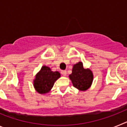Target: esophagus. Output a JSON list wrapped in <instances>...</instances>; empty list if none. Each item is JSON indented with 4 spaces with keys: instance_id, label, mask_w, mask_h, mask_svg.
<instances>
[{
    "instance_id": "obj_1",
    "label": "esophagus",
    "mask_w": 127,
    "mask_h": 127,
    "mask_svg": "<svg viewBox=\"0 0 127 127\" xmlns=\"http://www.w3.org/2000/svg\"><path fill=\"white\" fill-rule=\"evenodd\" d=\"M61 74L63 75V76H65L67 75V71L66 70H62Z\"/></svg>"
}]
</instances>
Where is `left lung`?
<instances>
[{
  "instance_id": "left-lung-1",
  "label": "left lung",
  "mask_w": 127,
  "mask_h": 127,
  "mask_svg": "<svg viewBox=\"0 0 127 127\" xmlns=\"http://www.w3.org/2000/svg\"><path fill=\"white\" fill-rule=\"evenodd\" d=\"M69 78L75 88L79 90L85 91L92 85L94 75L90 69H84L83 63L79 62L74 65Z\"/></svg>"
}]
</instances>
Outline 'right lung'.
Masks as SVG:
<instances>
[{
  "label": "right lung",
  "instance_id": "add662e5",
  "mask_svg": "<svg viewBox=\"0 0 127 127\" xmlns=\"http://www.w3.org/2000/svg\"><path fill=\"white\" fill-rule=\"evenodd\" d=\"M60 77V74L58 71H51L50 67L42 66L41 70L35 76L33 86L39 94H47L51 90L55 82Z\"/></svg>",
  "mask_w": 127,
  "mask_h": 127
}]
</instances>
